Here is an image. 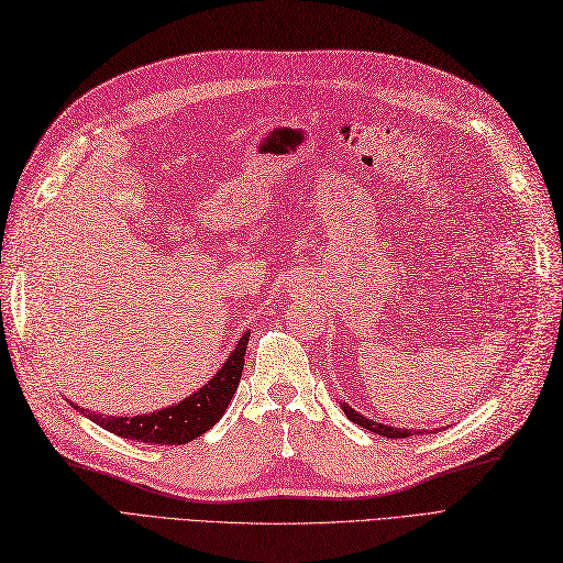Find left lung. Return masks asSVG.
Instances as JSON below:
<instances>
[{
    "mask_svg": "<svg viewBox=\"0 0 563 563\" xmlns=\"http://www.w3.org/2000/svg\"><path fill=\"white\" fill-rule=\"evenodd\" d=\"M340 406H343L345 416H347L352 422H356V424H360V428H366V430L376 432V434H380V437L406 439V437H413V434H428L424 430H401V428H391V424H383V422H376V420H368L366 416H362L360 411H354V408L347 406V404H340Z\"/></svg>",
    "mask_w": 563,
    "mask_h": 563,
    "instance_id": "8db88e82",
    "label": "left lung"
}]
</instances>
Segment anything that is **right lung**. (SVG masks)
Returning a JSON list of instances; mask_svg holds the SVG:
<instances>
[{
  "mask_svg": "<svg viewBox=\"0 0 563 563\" xmlns=\"http://www.w3.org/2000/svg\"><path fill=\"white\" fill-rule=\"evenodd\" d=\"M249 335L251 331L236 340V347L228 356V362L218 368L216 376L183 401L141 416H100L91 411L87 418L117 437L143 441V444H187V441L209 432L228 411L236 385L242 380ZM75 408L81 411L79 406Z\"/></svg>",
  "mask_w": 563,
  "mask_h": 563,
  "instance_id": "add662e5",
  "label": "right lung"
}]
</instances>
